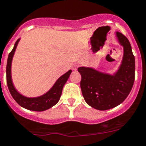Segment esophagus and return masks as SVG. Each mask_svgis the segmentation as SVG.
<instances>
[{
	"instance_id": "34e87169",
	"label": "esophagus",
	"mask_w": 146,
	"mask_h": 146,
	"mask_svg": "<svg viewBox=\"0 0 146 146\" xmlns=\"http://www.w3.org/2000/svg\"><path fill=\"white\" fill-rule=\"evenodd\" d=\"M78 67H79V65L78 64H74V66H73V70H76V68Z\"/></svg>"
}]
</instances>
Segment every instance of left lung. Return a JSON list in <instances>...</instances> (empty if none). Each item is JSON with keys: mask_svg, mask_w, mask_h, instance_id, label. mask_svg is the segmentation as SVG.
I'll use <instances>...</instances> for the list:
<instances>
[{"mask_svg": "<svg viewBox=\"0 0 146 146\" xmlns=\"http://www.w3.org/2000/svg\"><path fill=\"white\" fill-rule=\"evenodd\" d=\"M124 47V57L115 75L99 73L88 67H79L82 93L89 106L98 110H107L121 104L132 89L135 79V58L131 43L120 32L116 33Z\"/></svg>", "mask_w": 146, "mask_h": 146, "instance_id": "obj_1", "label": "left lung"}]
</instances>
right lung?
Returning a JSON list of instances; mask_svg holds the SVG:
<instances>
[{
    "mask_svg": "<svg viewBox=\"0 0 146 146\" xmlns=\"http://www.w3.org/2000/svg\"><path fill=\"white\" fill-rule=\"evenodd\" d=\"M19 41V40L16 41L13 50L9 52L7 59V83L9 92L14 100L17 102L20 106L25 108L27 110L37 111V112H41V111L48 110L58 102L59 99L61 98V93H62L63 87L66 83V82L67 81L72 70H69L65 74L61 76L57 80L55 84L53 85V87L47 93L45 94L44 95L40 96L39 98H28L24 97L15 90L13 85L11 79L12 59H13Z\"/></svg>",
    "mask_w": 146,
    "mask_h": 146,
    "instance_id": "obj_1",
    "label": "right lung"
}]
</instances>
